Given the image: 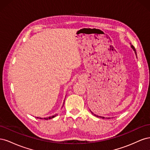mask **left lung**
Returning a JSON list of instances; mask_svg holds the SVG:
<instances>
[{
	"mask_svg": "<svg viewBox=\"0 0 150 150\" xmlns=\"http://www.w3.org/2000/svg\"><path fill=\"white\" fill-rule=\"evenodd\" d=\"M130 45H131V48H132V49L133 50V51H134V53H135V54H136V56H137V52H136V49H135V48L134 47V46H133V45L132 44H130ZM89 111H91V112L92 113V114L94 115V116H96V117H101V118H103V119H104V118H105V117H103V116H98V115H95V114H94V113L91 111L90 110H89ZM108 118H109V117H108Z\"/></svg>",
	"mask_w": 150,
	"mask_h": 150,
	"instance_id": "8db88e82",
	"label": "left lung"
}]
</instances>
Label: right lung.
<instances>
[{"instance_id": "obj_1", "label": "right lung", "mask_w": 150, "mask_h": 150, "mask_svg": "<svg viewBox=\"0 0 150 150\" xmlns=\"http://www.w3.org/2000/svg\"><path fill=\"white\" fill-rule=\"evenodd\" d=\"M63 105H64V104H63ZM57 115H54V116H49V117H44V120H48L53 118V117L56 116ZM37 118H39V117H37ZM40 119H43V118H41V117H40Z\"/></svg>"}]
</instances>
